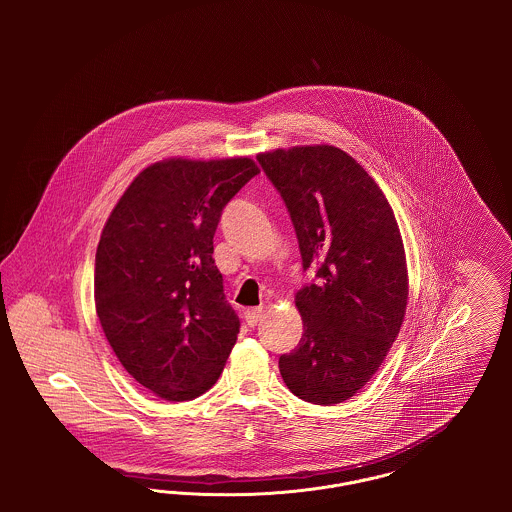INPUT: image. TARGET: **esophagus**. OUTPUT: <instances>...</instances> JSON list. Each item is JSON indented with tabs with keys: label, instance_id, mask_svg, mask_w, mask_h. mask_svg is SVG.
<instances>
[{
	"label": "esophagus",
	"instance_id": "esophagus-1",
	"mask_svg": "<svg viewBox=\"0 0 512 512\" xmlns=\"http://www.w3.org/2000/svg\"><path fill=\"white\" fill-rule=\"evenodd\" d=\"M263 307H253V309H247L245 311V322L249 326H257L261 320H263Z\"/></svg>",
	"mask_w": 512,
	"mask_h": 512
}]
</instances>
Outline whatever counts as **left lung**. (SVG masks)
Here are the masks:
<instances>
[{"mask_svg":"<svg viewBox=\"0 0 512 512\" xmlns=\"http://www.w3.org/2000/svg\"><path fill=\"white\" fill-rule=\"evenodd\" d=\"M257 161L288 207L303 270L317 268V282L295 293L303 334L280 374L299 399L336 405L372 378L401 330V232L386 195L340 147L274 149Z\"/></svg>","mask_w":512,"mask_h":512,"instance_id":"8db88e82","label":"left lung"}]
</instances>
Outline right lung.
<instances>
[{"mask_svg":"<svg viewBox=\"0 0 512 512\" xmlns=\"http://www.w3.org/2000/svg\"><path fill=\"white\" fill-rule=\"evenodd\" d=\"M255 174L249 157L159 161L132 180L103 226L94 272L101 328L126 372L165 401L209 390L238 340L213 236Z\"/></svg>","mask_w":512,"mask_h":512,"instance_id":"right-lung-1","label":"right lung"}]
</instances>
